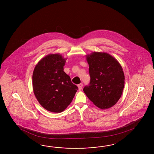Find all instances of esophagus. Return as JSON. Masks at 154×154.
<instances>
[{"label":"esophagus","mask_w":154,"mask_h":154,"mask_svg":"<svg viewBox=\"0 0 154 154\" xmlns=\"http://www.w3.org/2000/svg\"><path fill=\"white\" fill-rule=\"evenodd\" d=\"M78 86L79 90V91H81V90H82V84H79V85H78Z\"/></svg>","instance_id":"1"}]
</instances>
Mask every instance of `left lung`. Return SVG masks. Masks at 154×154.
<instances>
[{"label": "left lung", "instance_id": "obj_1", "mask_svg": "<svg viewBox=\"0 0 154 154\" xmlns=\"http://www.w3.org/2000/svg\"><path fill=\"white\" fill-rule=\"evenodd\" d=\"M90 82L83 91L99 108L113 106L121 97L125 74L118 60L108 53L94 52L86 56Z\"/></svg>", "mask_w": 154, "mask_h": 154}]
</instances>
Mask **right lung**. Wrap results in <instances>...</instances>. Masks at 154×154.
Here are the masks:
<instances>
[{
  "instance_id": "add662e5",
  "label": "right lung",
  "mask_w": 154,
  "mask_h": 154,
  "mask_svg": "<svg viewBox=\"0 0 154 154\" xmlns=\"http://www.w3.org/2000/svg\"><path fill=\"white\" fill-rule=\"evenodd\" d=\"M66 60L58 53L50 54L41 59L33 70L34 94L39 104L48 111H63L78 90L64 72Z\"/></svg>"
}]
</instances>
